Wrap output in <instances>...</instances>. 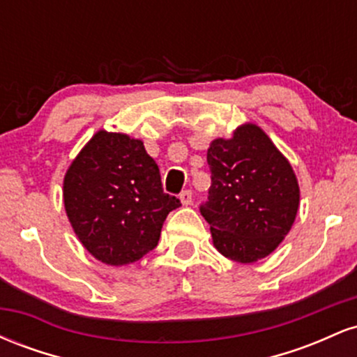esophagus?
Returning a JSON list of instances; mask_svg holds the SVG:
<instances>
[{"mask_svg": "<svg viewBox=\"0 0 357 357\" xmlns=\"http://www.w3.org/2000/svg\"><path fill=\"white\" fill-rule=\"evenodd\" d=\"M179 199H181V203L184 204V206L191 204L192 203V192H191V190L181 191V195H179Z\"/></svg>", "mask_w": 357, "mask_h": 357, "instance_id": "34e87169", "label": "esophagus"}]
</instances>
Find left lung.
Here are the masks:
<instances>
[{
	"label": "left lung",
	"instance_id": "left-lung-1",
	"mask_svg": "<svg viewBox=\"0 0 357 357\" xmlns=\"http://www.w3.org/2000/svg\"><path fill=\"white\" fill-rule=\"evenodd\" d=\"M208 199L199 206L221 255L252 264L270 255L292 228L298 184L292 166L260 127L215 139L206 154Z\"/></svg>",
	"mask_w": 357,
	"mask_h": 357
}]
</instances>
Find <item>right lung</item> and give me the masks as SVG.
Returning <instances> with one entry per match:
<instances>
[{
  "label": "right lung",
  "instance_id": "obj_1",
  "mask_svg": "<svg viewBox=\"0 0 357 357\" xmlns=\"http://www.w3.org/2000/svg\"><path fill=\"white\" fill-rule=\"evenodd\" d=\"M63 202L85 248L107 265H127L155 248L169 211L161 173L139 139L100 130L80 151L63 181Z\"/></svg>",
  "mask_w": 357,
  "mask_h": 357
}]
</instances>
